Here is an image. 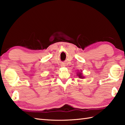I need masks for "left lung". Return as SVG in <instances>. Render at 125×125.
<instances>
[{"mask_svg": "<svg viewBox=\"0 0 125 125\" xmlns=\"http://www.w3.org/2000/svg\"><path fill=\"white\" fill-rule=\"evenodd\" d=\"M78 76L79 77V78H84L83 76H82V73H79L78 74H77Z\"/></svg>", "mask_w": 125, "mask_h": 125, "instance_id": "left-lung-1", "label": "left lung"}]
</instances>
